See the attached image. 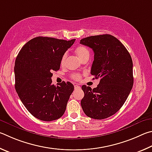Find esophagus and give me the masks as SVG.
Here are the masks:
<instances>
[{
	"label": "esophagus",
	"mask_w": 152,
	"mask_h": 152,
	"mask_svg": "<svg viewBox=\"0 0 152 152\" xmlns=\"http://www.w3.org/2000/svg\"><path fill=\"white\" fill-rule=\"evenodd\" d=\"M79 88H80V86H75V89H79Z\"/></svg>",
	"instance_id": "34e87169"
}]
</instances>
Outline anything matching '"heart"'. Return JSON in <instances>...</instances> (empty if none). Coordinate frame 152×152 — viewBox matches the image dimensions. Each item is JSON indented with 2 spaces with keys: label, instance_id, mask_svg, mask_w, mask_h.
I'll return each mask as SVG.
<instances>
[{
  "label": "heart",
  "instance_id": "obj_1",
  "mask_svg": "<svg viewBox=\"0 0 152 152\" xmlns=\"http://www.w3.org/2000/svg\"><path fill=\"white\" fill-rule=\"evenodd\" d=\"M75 53L76 55L77 56L78 58L81 61L86 59V58H89L90 55L89 49L85 46H82V45L76 48L75 50ZM66 57H67V55H66V53H65V54L62 56V57H61L60 62L61 66H63L65 65ZM72 78L75 79V80L78 81L81 79V75L79 74H73V75H72Z\"/></svg>",
  "mask_w": 152,
  "mask_h": 152
}]
</instances>
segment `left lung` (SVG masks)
I'll use <instances>...</instances> for the list:
<instances>
[{
    "mask_svg": "<svg viewBox=\"0 0 152 152\" xmlns=\"http://www.w3.org/2000/svg\"><path fill=\"white\" fill-rule=\"evenodd\" d=\"M80 43L94 50L91 74L95 79H100L96 88L82 86L84 97L81 101V107L89 118H107L120 110L133 87L131 55L124 45L111 34L86 37Z\"/></svg>",
    "mask_w": 152,
    "mask_h": 152,
    "instance_id": "1",
    "label": "left lung"
}]
</instances>
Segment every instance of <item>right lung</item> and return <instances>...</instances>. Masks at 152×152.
<instances>
[{
	"mask_svg": "<svg viewBox=\"0 0 152 152\" xmlns=\"http://www.w3.org/2000/svg\"><path fill=\"white\" fill-rule=\"evenodd\" d=\"M75 41L37 37L26 42L16 58L15 89L26 110L40 120H55L65 113L74 86L65 81L53 85L52 71L60 69L61 57Z\"/></svg>",
	"mask_w": 152,
	"mask_h": 152,
	"instance_id": "right-lung-1",
	"label": "right lung"
}]
</instances>
